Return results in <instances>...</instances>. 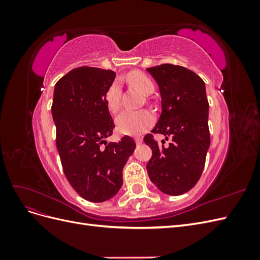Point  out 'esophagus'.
Returning a JSON list of instances; mask_svg holds the SVG:
<instances>
[{"instance_id":"obj_1","label":"esophagus","mask_w":260,"mask_h":260,"mask_svg":"<svg viewBox=\"0 0 260 260\" xmlns=\"http://www.w3.org/2000/svg\"><path fill=\"white\" fill-rule=\"evenodd\" d=\"M135 140H136V143H137V144H141V143H142V138L136 137V138H135Z\"/></svg>"}]
</instances>
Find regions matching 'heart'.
<instances>
[{
  "label": "heart",
  "mask_w": 260,
  "mask_h": 260,
  "mask_svg": "<svg viewBox=\"0 0 260 260\" xmlns=\"http://www.w3.org/2000/svg\"><path fill=\"white\" fill-rule=\"evenodd\" d=\"M127 81L144 95L154 91V83L149 78L140 72H131L125 77ZM105 104L108 111L115 114L120 108V88L117 82H113L105 92ZM154 117L146 109L125 111L116 118L117 129L123 135H140L152 124Z\"/></svg>",
  "instance_id": "b5f03b06"
}]
</instances>
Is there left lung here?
I'll return each mask as SVG.
<instances>
[{
    "label": "left lung",
    "mask_w": 260,
    "mask_h": 260,
    "mask_svg": "<svg viewBox=\"0 0 260 260\" xmlns=\"http://www.w3.org/2000/svg\"><path fill=\"white\" fill-rule=\"evenodd\" d=\"M146 70L159 86L162 109L152 133L144 137L153 153L147 174L165 194H184L200 180L210 145L205 83L182 66L162 64ZM156 133L170 143H157Z\"/></svg>",
    "instance_id": "1"
}]
</instances>
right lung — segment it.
I'll list each match as a JSON object with an SVG mask.
<instances>
[{"instance_id": "right-lung-1", "label": "right lung", "mask_w": 260, "mask_h": 260, "mask_svg": "<svg viewBox=\"0 0 260 260\" xmlns=\"http://www.w3.org/2000/svg\"><path fill=\"white\" fill-rule=\"evenodd\" d=\"M115 77L113 70L82 66L61 77L54 89L51 109L62 171L74 190L94 203L119 191L123 166L136 148L128 136L105 141L115 128L104 99Z\"/></svg>"}]
</instances>
